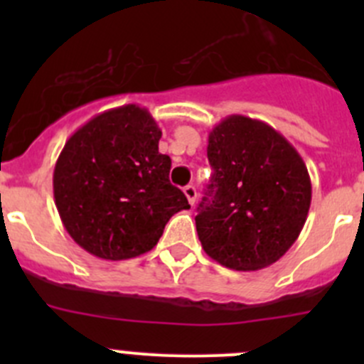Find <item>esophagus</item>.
<instances>
[{"label":"esophagus","instance_id":"1","mask_svg":"<svg viewBox=\"0 0 364 364\" xmlns=\"http://www.w3.org/2000/svg\"><path fill=\"white\" fill-rule=\"evenodd\" d=\"M183 192H185V196H186V199H188L190 205L196 204V200H197V188H196V186H193V185L185 186V188H183Z\"/></svg>","mask_w":364,"mask_h":364}]
</instances>
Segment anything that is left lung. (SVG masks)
Returning <instances> with one entry per match:
<instances>
[{"label": "left lung", "instance_id": "obj_1", "mask_svg": "<svg viewBox=\"0 0 364 364\" xmlns=\"http://www.w3.org/2000/svg\"><path fill=\"white\" fill-rule=\"evenodd\" d=\"M211 185L196 216L204 252L222 266L257 271L294 245L311 181L294 146L267 123L232 114L208 139Z\"/></svg>", "mask_w": 364, "mask_h": 364}]
</instances>
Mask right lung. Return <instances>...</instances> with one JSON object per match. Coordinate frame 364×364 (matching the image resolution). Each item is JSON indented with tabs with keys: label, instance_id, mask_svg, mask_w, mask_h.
Masks as SVG:
<instances>
[{
	"label": "right lung",
	"instance_id": "add662e5",
	"mask_svg": "<svg viewBox=\"0 0 364 364\" xmlns=\"http://www.w3.org/2000/svg\"><path fill=\"white\" fill-rule=\"evenodd\" d=\"M160 137L148 109L135 104L98 114L70 135L54 167V203L70 237L91 255H142L172 215L190 209L168 181Z\"/></svg>",
	"mask_w": 364,
	"mask_h": 364
}]
</instances>
